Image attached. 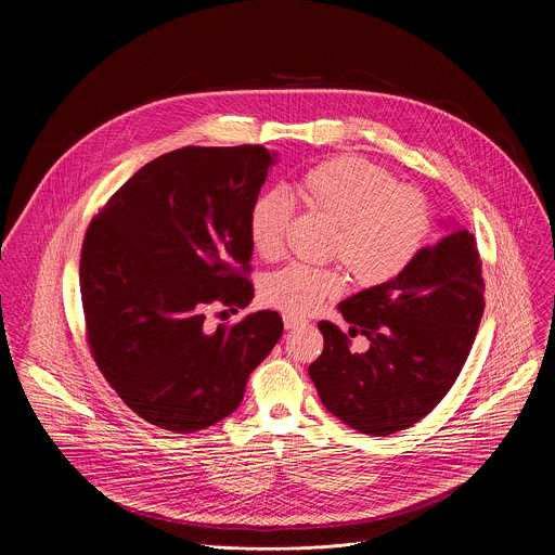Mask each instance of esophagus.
Here are the masks:
<instances>
[{"mask_svg":"<svg viewBox=\"0 0 555 555\" xmlns=\"http://www.w3.org/2000/svg\"><path fill=\"white\" fill-rule=\"evenodd\" d=\"M283 325H285V330H298L300 325H305L300 319H296V315H283Z\"/></svg>","mask_w":555,"mask_h":555,"instance_id":"esophagus-1","label":"esophagus"}]
</instances>
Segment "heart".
<instances>
[{
  "label": "heart",
  "instance_id": "1",
  "mask_svg": "<svg viewBox=\"0 0 555 555\" xmlns=\"http://www.w3.org/2000/svg\"><path fill=\"white\" fill-rule=\"evenodd\" d=\"M302 202L336 223L332 255L366 287L400 276L424 250L433 215L424 195L395 184L382 167L358 155H340L311 167L298 184ZM292 197L281 186L257 193L248 212L253 248L263 259L283 253ZM345 287L338 270L292 263L266 276L261 298L287 315H309Z\"/></svg>",
  "mask_w": 555,
  "mask_h": 555
}]
</instances>
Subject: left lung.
<instances>
[{
  "label": "left lung",
  "mask_w": 555,
  "mask_h": 555,
  "mask_svg": "<svg viewBox=\"0 0 555 555\" xmlns=\"http://www.w3.org/2000/svg\"><path fill=\"white\" fill-rule=\"evenodd\" d=\"M446 234L400 274L345 298L338 309L349 335L370 340L348 351V336L321 321V358L309 364L325 409L364 435L386 437L426 417L452 388L481 315L483 276L474 236L454 219Z\"/></svg>",
  "instance_id": "obj_1"
}]
</instances>
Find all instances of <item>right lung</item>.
Returning <instances> with one entry per match:
<instances>
[{"instance_id": "right-lung-1", "label": "right lung", "mask_w": 555, "mask_h": 555, "mask_svg": "<svg viewBox=\"0 0 555 555\" xmlns=\"http://www.w3.org/2000/svg\"><path fill=\"white\" fill-rule=\"evenodd\" d=\"M279 153L184 146L131 176L92 221L81 298L99 369L149 424L195 433L244 400L248 375L283 334L272 309L206 332V309L255 298L250 204Z\"/></svg>"}]
</instances>
